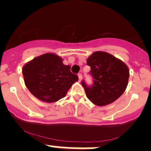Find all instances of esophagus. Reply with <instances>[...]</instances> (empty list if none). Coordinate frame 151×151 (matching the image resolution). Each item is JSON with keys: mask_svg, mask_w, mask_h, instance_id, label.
<instances>
[{"mask_svg": "<svg viewBox=\"0 0 151 151\" xmlns=\"http://www.w3.org/2000/svg\"><path fill=\"white\" fill-rule=\"evenodd\" d=\"M78 76L79 81H81V78H82V75H81V73H78Z\"/></svg>", "mask_w": 151, "mask_h": 151, "instance_id": "34e87169", "label": "esophagus"}]
</instances>
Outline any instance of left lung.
Wrapping results in <instances>:
<instances>
[{"mask_svg": "<svg viewBox=\"0 0 151 151\" xmlns=\"http://www.w3.org/2000/svg\"><path fill=\"white\" fill-rule=\"evenodd\" d=\"M91 68L93 85L82 81L88 99L98 106L111 104L126 90L129 78L128 66L120 59L104 51L94 52L86 60Z\"/></svg>", "mask_w": 151, "mask_h": 151, "instance_id": "1", "label": "left lung"}]
</instances>
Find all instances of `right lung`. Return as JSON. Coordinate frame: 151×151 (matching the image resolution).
Here are the masks:
<instances>
[{"label":"right lung","instance_id":"right-lung-1","mask_svg":"<svg viewBox=\"0 0 151 151\" xmlns=\"http://www.w3.org/2000/svg\"><path fill=\"white\" fill-rule=\"evenodd\" d=\"M54 53H47L34 58L23 66L25 84L31 93L47 103L56 102L66 95L78 77L70 71V65Z\"/></svg>","mask_w":151,"mask_h":151}]
</instances>
